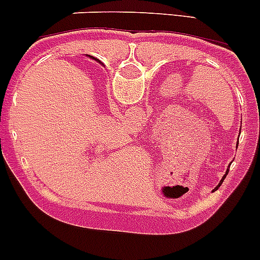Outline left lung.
I'll return each mask as SVG.
<instances>
[{
	"mask_svg": "<svg viewBox=\"0 0 260 260\" xmlns=\"http://www.w3.org/2000/svg\"><path fill=\"white\" fill-rule=\"evenodd\" d=\"M240 133H241V128H240ZM237 145H238V140H237ZM229 167H231V163H229V166H228V168H226V171H225V174H224V176L221 177V180H220V181H219V184H217V185L215 186V189H214V190H212V191H215V190H216V189L220 188V185H221V184H223L224 179H225L226 175H228V172H229Z\"/></svg>",
	"mask_w": 260,
	"mask_h": 260,
	"instance_id": "8db88e82",
	"label": "left lung"
}]
</instances>
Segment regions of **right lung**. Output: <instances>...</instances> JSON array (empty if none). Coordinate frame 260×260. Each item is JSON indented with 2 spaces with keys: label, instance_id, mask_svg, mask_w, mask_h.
I'll use <instances>...</instances> for the list:
<instances>
[{
  "label": "right lung",
  "instance_id": "obj_1",
  "mask_svg": "<svg viewBox=\"0 0 260 260\" xmlns=\"http://www.w3.org/2000/svg\"><path fill=\"white\" fill-rule=\"evenodd\" d=\"M89 58H92V59H94V60H95V62H98V63H100V64H102V66H104V63H102V62H101V60H100V59H97V58L92 57V55H89Z\"/></svg>",
  "mask_w": 260,
  "mask_h": 260
}]
</instances>
